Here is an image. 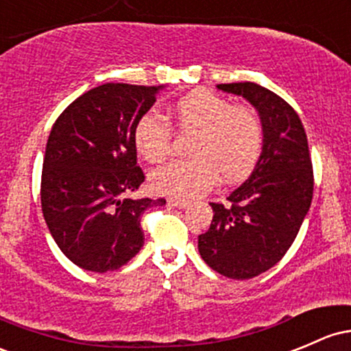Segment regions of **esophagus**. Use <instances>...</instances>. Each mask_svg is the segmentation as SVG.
Instances as JSON below:
<instances>
[{"label": "esophagus", "mask_w": 351, "mask_h": 351, "mask_svg": "<svg viewBox=\"0 0 351 351\" xmlns=\"http://www.w3.org/2000/svg\"><path fill=\"white\" fill-rule=\"evenodd\" d=\"M167 202H169V206L177 207V209H186V207L189 206V202L187 201H184V199H176V197H171Z\"/></svg>", "instance_id": "esophagus-1"}]
</instances>
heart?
<instances>
[{
	"label": "heart",
	"mask_w": 351,
	"mask_h": 351,
	"mask_svg": "<svg viewBox=\"0 0 351 351\" xmlns=\"http://www.w3.org/2000/svg\"><path fill=\"white\" fill-rule=\"evenodd\" d=\"M167 120L177 134L191 135L189 159L174 160L156 169L150 184L159 194L195 197L209 189L216 177L231 184L244 179L261 156V119L251 108L234 107L229 100L206 90H194L169 107ZM134 144L147 162L171 156L172 129L157 114L137 120Z\"/></svg>",
	"instance_id": "1"
}]
</instances>
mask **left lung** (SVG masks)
Wrapping results in <instances>:
<instances>
[{
  "label": "left lung",
  "instance_id": "1",
  "mask_svg": "<svg viewBox=\"0 0 351 351\" xmlns=\"http://www.w3.org/2000/svg\"><path fill=\"white\" fill-rule=\"evenodd\" d=\"M217 88L250 101L261 117L265 138L250 179L229 194L228 204L210 202L213 221L197 247L222 276L251 280L286 254L310 210L311 157L300 117L280 95L251 82Z\"/></svg>",
  "mask_w": 351,
  "mask_h": 351
}]
</instances>
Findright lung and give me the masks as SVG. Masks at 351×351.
Listing matches in <instances>:
<instances>
[{
	"instance_id": "add662e5",
	"label": "right lung",
	"mask_w": 351,
	"mask_h": 351,
	"mask_svg": "<svg viewBox=\"0 0 351 351\" xmlns=\"http://www.w3.org/2000/svg\"><path fill=\"white\" fill-rule=\"evenodd\" d=\"M160 86L105 84L73 100L56 119L41 171V210L73 265L107 273L144 246L141 217L165 199H129L145 176L134 129Z\"/></svg>"
}]
</instances>
